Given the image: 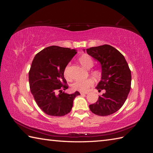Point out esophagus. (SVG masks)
<instances>
[{
    "mask_svg": "<svg viewBox=\"0 0 153 153\" xmlns=\"http://www.w3.org/2000/svg\"><path fill=\"white\" fill-rule=\"evenodd\" d=\"M87 92H80V94L83 95V94H87Z\"/></svg>",
    "mask_w": 153,
    "mask_h": 153,
    "instance_id": "1",
    "label": "esophagus"
}]
</instances>
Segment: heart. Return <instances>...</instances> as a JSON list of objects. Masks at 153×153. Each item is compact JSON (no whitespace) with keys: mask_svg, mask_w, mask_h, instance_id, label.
Here are the masks:
<instances>
[{"mask_svg":"<svg viewBox=\"0 0 153 153\" xmlns=\"http://www.w3.org/2000/svg\"><path fill=\"white\" fill-rule=\"evenodd\" d=\"M79 62L81 64V65L86 69H90L94 65V62L92 61V59L87 55H83L82 56H81L79 58ZM68 68V66H67L65 70H64V75L67 78H68L67 72ZM91 74L92 76H94L95 78H99L101 75V73L99 70L92 71L91 72ZM94 83V80L92 78H87V79L85 80H76L73 83L72 87L73 89L76 91L85 92L87 91L89 87L93 85Z\"/></svg>","mask_w":153,"mask_h":153,"instance_id":"1","label":"heart"}]
</instances>
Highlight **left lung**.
Wrapping results in <instances>:
<instances>
[{"mask_svg":"<svg viewBox=\"0 0 153 153\" xmlns=\"http://www.w3.org/2000/svg\"><path fill=\"white\" fill-rule=\"evenodd\" d=\"M86 51L101 65V78L96 89L105 91L96 103L89 105V108L100 116L112 114L122 107L131 89V75L128 64L123 55L108 45Z\"/></svg>","mask_w":153,"mask_h":153,"instance_id":"left-lung-1","label":"left lung"}]
</instances>
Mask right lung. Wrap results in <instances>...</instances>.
Returning a JSON list of instances; mask_svg holds the SVG:
<instances>
[{
  "mask_svg": "<svg viewBox=\"0 0 153 153\" xmlns=\"http://www.w3.org/2000/svg\"><path fill=\"white\" fill-rule=\"evenodd\" d=\"M76 50L50 46L36 55L29 73L30 92L37 105L52 116H63L70 112L73 100L80 95L62 92L68 88L64 73ZM59 93H58V91Z\"/></svg>",
  "mask_w": 153,
  "mask_h": 153,
  "instance_id": "obj_1",
  "label": "right lung"
}]
</instances>
